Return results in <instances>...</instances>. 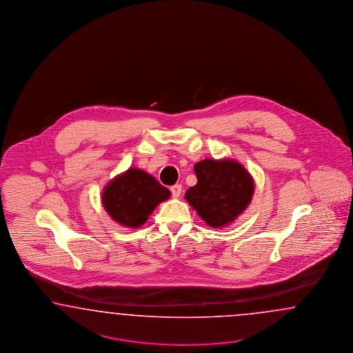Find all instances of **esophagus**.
Returning a JSON list of instances; mask_svg holds the SVG:
<instances>
[{"label": "esophagus", "mask_w": 353, "mask_h": 353, "mask_svg": "<svg viewBox=\"0 0 353 353\" xmlns=\"http://www.w3.org/2000/svg\"><path fill=\"white\" fill-rule=\"evenodd\" d=\"M181 192H182L181 185H179V183H176V185H173V186H171L172 196H173V198H179V196H180V195H181Z\"/></svg>", "instance_id": "1"}]
</instances>
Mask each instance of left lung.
I'll return each mask as SVG.
<instances>
[{"instance_id": "1", "label": "left lung", "mask_w": 353, "mask_h": 353, "mask_svg": "<svg viewBox=\"0 0 353 353\" xmlns=\"http://www.w3.org/2000/svg\"><path fill=\"white\" fill-rule=\"evenodd\" d=\"M198 182L185 199L211 228H223L242 214L252 199L254 180L233 159H204L194 165Z\"/></svg>"}]
</instances>
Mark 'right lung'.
Instances as JSON below:
<instances>
[{
    "instance_id": "add662e5",
    "label": "right lung",
    "mask_w": 353,
    "mask_h": 353,
    "mask_svg": "<svg viewBox=\"0 0 353 353\" xmlns=\"http://www.w3.org/2000/svg\"><path fill=\"white\" fill-rule=\"evenodd\" d=\"M171 192L151 174L139 168H129L108 182L102 192L107 214L118 224L139 228L145 224L158 204L167 201Z\"/></svg>"
}]
</instances>
